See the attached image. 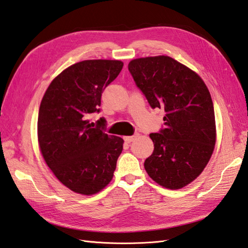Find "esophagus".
<instances>
[{
  "label": "esophagus",
  "instance_id": "obj_1",
  "mask_svg": "<svg viewBox=\"0 0 248 248\" xmlns=\"http://www.w3.org/2000/svg\"><path fill=\"white\" fill-rule=\"evenodd\" d=\"M136 136H138V134L132 135V136H124V140L125 143H131V141H133V140H134V139L136 138Z\"/></svg>",
  "mask_w": 248,
  "mask_h": 248
}]
</instances>
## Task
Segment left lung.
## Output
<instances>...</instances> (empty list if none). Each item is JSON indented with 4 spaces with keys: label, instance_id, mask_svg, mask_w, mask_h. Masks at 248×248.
<instances>
[{
    "label": "left lung",
    "instance_id": "1",
    "mask_svg": "<svg viewBox=\"0 0 248 248\" xmlns=\"http://www.w3.org/2000/svg\"><path fill=\"white\" fill-rule=\"evenodd\" d=\"M128 68L150 107L166 113L164 127L149 135L155 149L145 170L162 186H186L202 173L214 150L211 94L197 73L170 56L136 59Z\"/></svg>",
    "mask_w": 248,
    "mask_h": 248
}]
</instances>
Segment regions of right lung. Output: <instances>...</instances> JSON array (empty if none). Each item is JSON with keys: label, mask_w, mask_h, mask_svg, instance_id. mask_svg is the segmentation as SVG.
Listing matches in <instances>:
<instances>
[{"label": "right lung", "mask_w": 248, "mask_h": 248, "mask_svg": "<svg viewBox=\"0 0 248 248\" xmlns=\"http://www.w3.org/2000/svg\"><path fill=\"white\" fill-rule=\"evenodd\" d=\"M123 66L108 60L77 62L51 82L41 100L40 151L55 177L76 193L96 194L113 179L124 140L104 132L103 117L96 127L87 118L100 112L102 93Z\"/></svg>", "instance_id": "1"}]
</instances>
